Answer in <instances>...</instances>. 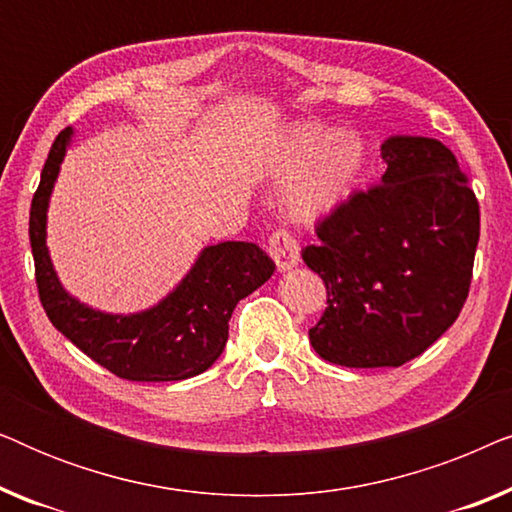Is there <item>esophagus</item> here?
I'll return each mask as SVG.
<instances>
[{"mask_svg": "<svg viewBox=\"0 0 512 512\" xmlns=\"http://www.w3.org/2000/svg\"><path fill=\"white\" fill-rule=\"evenodd\" d=\"M268 251H270L272 261L277 263V268L282 272L296 268V265H298V258H300L298 242L293 240V237L286 233V230H275V233L270 235Z\"/></svg>", "mask_w": 512, "mask_h": 512, "instance_id": "1", "label": "esophagus"}]
</instances>
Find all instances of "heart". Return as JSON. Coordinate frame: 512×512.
<instances>
[{
  "label": "heart",
  "instance_id": "heart-1",
  "mask_svg": "<svg viewBox=\"0 0 512 512\" xmlns=\"http://www.w3.org/2000/svg\"><path fill=\"white\" fill-rule=\"evenodd\" d=\"M366 165V146L356 135H340L324 125H296L277 153L286 177L303 179L293 186L289 205L298 219L314 221L333 212L354 191Z\"/></svg>",
  "mask_w": 512,
  "mask_h": 512
}]
</instances>
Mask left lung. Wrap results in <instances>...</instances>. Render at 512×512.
I'll list each match as a JSON object with an SVG mask.
<instances>
[{
    "label": "left lung",
    "mask_w": 512,
    "mask_h": 512,
    "mask_svg": "<svg viewBox=\"0 0 512 512\" xmlns=\"http://www.w3.org/2000/svg\"><path fill=\"white\" fill-rule=\"evenodd\" d=\"M382 160L380 184L349 195L303 249L326 284L310 342L335 366L412 361L457 321L471 286L480 207L454 153L398 135L382 144Z\"/></svg>",
    "instance_id": "left-lung-1"
}]
</instances>
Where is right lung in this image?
Listing matches in <instances>:
<instances>
[{"instance_id": "right-lung-1", "label": "right lung", "mask_w": 512, "mask_h": 512, "mask_svg": "<svg viewBox=\"0 0 512 512\" xmlns=\"http://www.w3.org/2000/svg\"><path fill=\"white\" fill-rule=\"evenodd\" d=\"M72 128L55 137L30 209V244L39 300L51 324L83 354L132 382H177L219 359L235 305L268 282L275 263L254 242H221L200 251L170 296L137 314H107L62 289L46 247V212Z\"/></svg>"}]
</instances>
